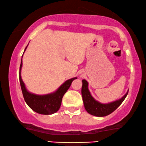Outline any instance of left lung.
I'll return each mask as SVG.
<instances>
[{"instance_id": "obj_1", "label": "left lung", "mask_w": 146, "mask_h": 146, "mask_svg": "<svg viewBox=\"0 0 146 146\" xmlns=\"http://www.w3.org/2000/svg\"><path fill=\"white\" fill-rule=\"evenodd\" d=\"M82 95L84 101V107L86 111L92 115L96 117H105L114 112L121 104L125 98L128 94V92L121 99L114 101V102L108 103V104H102L98 102L92 96L91 94L88 90V83L86 80H82Z\"/></svg>"}]
</instances>
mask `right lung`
<instances>
[{"label": "right lung", "mask_w": 146, "mask_h": 146, "mask_svg": "<svg viewBox=\"0 0 146 146\" xmlns=\"http://www.w3.org/2000/svg\"><path fill=\"white\" fill-rule=\"evenodd\" d=\"M27 46L25 48L26 50ZM24 53V52H23ZM23 57V55H22ZM22 60L20 64L19 69V82L22 90V93L27 104L37 113L41 114H52L59 110L61 105L62 99L64 94L67 92L72 82L77 77H73L67 80L59 87L56 92L46 95H37L30 93L27 91L25 84L21 79V70L22 67Z\"/></svg>", "instance_id": "add662e5"}]
</instances>
